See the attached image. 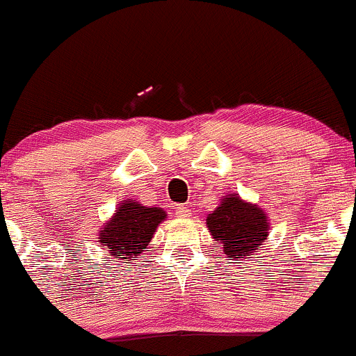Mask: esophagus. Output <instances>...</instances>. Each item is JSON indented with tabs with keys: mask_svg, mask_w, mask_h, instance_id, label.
Returning a JSON list of instances; mask_svg holds the SVG:
<instances>
[{
	"mask_svg": "<svg viewBox=\"0 0 356 356\" xmlns=\"http://www.w3.org/2000/svg\"><path fill=\"white\" fill-rule=\"evenodd\" d=\"M192 216V211H190L188 207H185V205H178L177 207V218L179 219H186Z\"/></svg>",
	"mask_w": 356,
	"mask_h": 356,
	"instance_id": "34e87169",
	"label": "esophagus"
}]
</instances>
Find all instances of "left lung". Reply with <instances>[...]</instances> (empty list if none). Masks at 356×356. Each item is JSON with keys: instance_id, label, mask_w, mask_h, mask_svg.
I'll return each instance as SVG.
<instances>
[{"instance_id": "left-lung-1", "label": "left lung", "mask_w": 356, "mask_h": 356, "mask_svg": "<svg viewBox=\"0 0 356 356\" xmlns=\"http://www.w3.org/2000/svg\"><path fill=\"white\" fill-rule=\"evenodd\" d=\"M207 228L228 257L243 259L259 250L269 234L267 214L240 197L226 195L205 219Z\"/></svg>"}]
</instances>
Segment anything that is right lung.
<instances>
[{
  "label": "right lung",
  "mask_w": 356,
  "mask_h": 356,
  "mask_svg": "<svg viewBox=\"0 0 356 356\" xmlns=\"http://www.w3.org/2000/svg\"><path fill=\"white\" fill-rule=\"evenodd\" d=\"M166 219L159 207H145L128 199L120 204L118 211L101 228L97 241L109 248V255L120 260H135L147 248L157 226Z\"/></svg>",
  "instance_id": "right-lung-1"
}]
</instances>
